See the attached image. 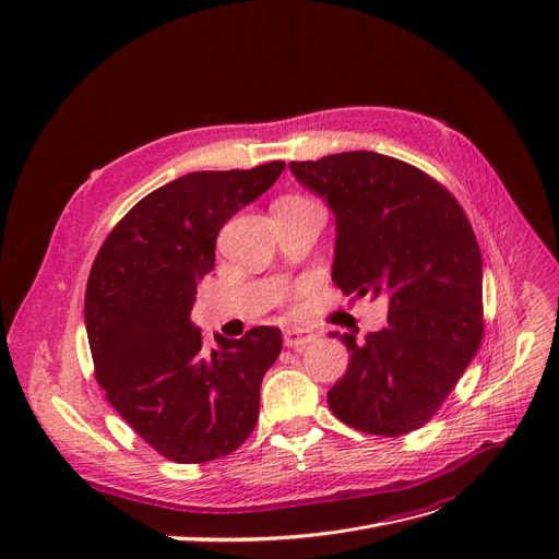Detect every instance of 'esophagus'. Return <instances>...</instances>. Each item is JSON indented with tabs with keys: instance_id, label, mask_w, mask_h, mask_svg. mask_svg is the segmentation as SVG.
<instances>
[{
	"instance_id": "34e87169",
	"label": "esophagus",
	"mask_w": 559,
	"mask_h": 559,
	"mask_svg": "<svg viewBox=\"0 0 559 559\" xmlns=\"http://www.w3.org/2000/svg\"><path fill=\"white\" fill-rule=\"evenodd\" d=\"M314 340H317V335H314L312 331L297 329V326H292V329H287V331L283 333V344H285L287 348H304V346H308V344L314 342Z\"/></svg>"
}]
</instances>
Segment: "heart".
<instances>
[{"mask_svg": "<svg viewBox=\"0 0 559 559\" xmlns=\"http://www.w3.org/2000/svg\"><path fill=\"white\" fill-rule=\"evenodd\" d=\"M283 199H295V197H283Z\"/></svg>", "mask_w": 559, "mask_h": 559, "instance_id": "heart-1", "label": "heart"}]
</instances>
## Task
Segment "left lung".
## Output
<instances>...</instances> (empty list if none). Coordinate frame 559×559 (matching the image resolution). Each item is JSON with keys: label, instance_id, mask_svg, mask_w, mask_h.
Wrapping results in <instances>:
<instances>
[{"label": "left lung", "instance_id": "1", "mask_svg": "<svg viewBox=\"0 0 559 559\" xmlns=\"http://www.w3.org/2000/svg\"><path fill=\"white\" fill-rule=\"evenodd\" d=\"M335 215L333 283L390 299L388 326L340 335L346 373L329 392L346 426L383 437L421 428L483 340V258L455 197L421 169L376 152L289 163Z\"/></svg>", "mask_w": 559, "mask_h": 559}]
</instances>
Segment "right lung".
Returning <instances> with one entry per match:
<instances>
[{
	"mask_svg": "<svg viewBox=\"0 0 559 559\" xmlns=\"http://www.w3.org/2000/svg\"><path fill=\"white\" fill-rule=\"evenodd\" d=\"M285 163L192 171L140 199L102 245L85 287L97 383L160 455L197 464L240 449L283 337L258 326L205 350L190 312L222 226L267 192Z\"/></svg>",
	"mask_w": 559,
	"mask_h": 559,
	"instance_id": "1",
	"label": "right lung"
}]
</instances>
